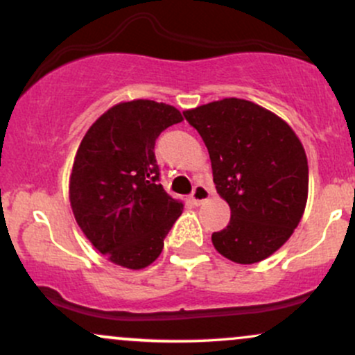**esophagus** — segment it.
<instances>
[{
    "label": "esophagus",
    "instance_id": "1",
    "mask_svg": "<svg viewBox=\"0 0 355 355\" xmlns=\"http://www.w3.org/2000/svg\"><path fill=\"white\" fill-rule=\"evenodd\" d=\"M190 198L191 202H193V205H202V203H205L210 198V190L207 189L203 183H197V185L193 187Z\"/></svg>",
    "mask_w": 355,
    "mask_h": 355
}]
</instances>
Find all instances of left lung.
<instances>
[{"mask_svg": "<svg viewBox=\"0 0 355 355\" xmlns=\"http://www.w3.org/2000/svg\"><path fill=\"white\" fill-rule=\"evenodd\" d=\"M209 150L217 193L230 222L211 234L218 254L255 263L279 250L302 218L309 191L305 150L294 130L268 110L223 98L183 112Z\"/></svg>", "mask_w": 355, "mask_h": 355, "instance_id": "obj_1", "label": "left lung"}]
</instances>
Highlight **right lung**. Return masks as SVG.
Listing matches in <instances>:
<instances>
[{"label": "right lung", "instance_id": "right-lung-1", "mask_svg": "<svg viewBox=\"0 0 355 355\" xmlns=\"http://www.w3.org/2000/svg\"><path fill=\"white\" fill-rule=\"evenodd\" d=\"M183 120L172 105L118 103L83 137L70 177L76 223L93 247L116 266L145 268L157 260L183 203L160 183L155 141Z\"/></svg>", "mask_w": 355, "mask_h": 355}]
</instances>
